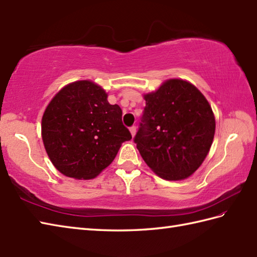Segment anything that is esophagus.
<instances>
[{
  "label": "esophagus",
  "mask_w": 257,
  "mask_h": 257,
  "mask_svg": "<svg viewBox=\"0 0 257 257\" xmlns=\"http://www.w3.org/2000/svg\"><path fill=\"white\" fill-rule=\"evenodd\" d=\"M130 132H131V134H132V136L134 138L135 134H136V126H131L130 127Z\"/></svg>",
  "instance_id": "esophagus-1"
}]
</instances>
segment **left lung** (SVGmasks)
I'll return each mask as SVG.
<instances>
[{"instance_id": "1", "label": "left lung", "mask_w": 257, "mask_h": 257, "mask_svg": "<svg viewBox=\"0 0 257 257\" xmlns=\"http://www.w3.org/2000/svg\"><path fill=\"white\" fill-rule=\"evenodd\" d=\"M134 142L147 166L166 180H181L201 166L212 145L215 119L204 95L181 79L144 94Z\"/></svg>"}]
</instances>
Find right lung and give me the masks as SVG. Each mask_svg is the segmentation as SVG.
Returning <instances> with one entry per match:
<instances>
[{
	"instance_id": "right-lung-1",
	"label": "right lung",
	"mask_w": 257,
	"mask_h": 257,
	"mask_svg": "<svg viewBox=\"0 0 257 257\" xmlns=\"http://www.w3.org/2000/svg\"><path fill=\"white\" fill-rule=\"evenodd\" d=\"M42 138L57 170L75 179H92L132 135L122 123L121 107L107 102L100 85L81 80L67 84L49 102Z\"/></svg>"
}]
</instances>
